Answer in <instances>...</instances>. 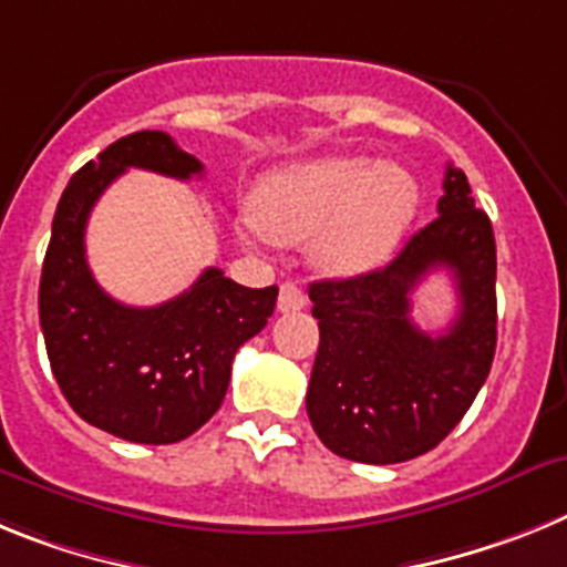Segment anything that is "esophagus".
I'll return each instance as SVG.
<instances>
[{"label": "esophagus", "mask_w": 567, "mask_h": 567, "mask_svg": "<svg viewBox=\"0 0 567 567\" xmlns=\"http://www.w3.org/2000/svg\"><path fill=\"white\" fill-rule=\"evenodd\" d=\"M308 297H305V290L299 288L297 282H285L279 288V299H277V308L282 313H293V311H302Z\"/></svg>", "instance_id": "34e87169"}]
</instances>
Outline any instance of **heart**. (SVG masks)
<instances>
[{
	"label": "heart",
	"mask_w": 567,
	"mask_h": 567,
	"mask_svg": "<svg viewBox=\"0 0 567 567\" xmlns=\"http://www.w3.org/2000/svg\"><path fill=\"white\" fill-rule=\"evenodd\" d=\"M420 208L411 171L368 156H319L262 182L254 223L270 243L311 239L313 262L351 277L385 262Z\"/></svg>",
	"instance_id": "1"
}]
</instances>
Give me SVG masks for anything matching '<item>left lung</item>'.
Masks as SVG:
<instances>
[{
  "label": "left lung",
  "mask_w": 567,
  "mask_h": 567,
  "mask_svg": "<svg viewBox=\"0 0 567 567\" xmlns=\"http://www.w3.org/2000/svg\"><path fill=\"white\" fill-rule=\"evenodd\" d=\"M440 216L385 268L308 288L319 351L308 416L337 456L393 465L427 454L460 425L496 351V243L467 176L447 165ZM455 277L461 311L440 338L410 319V293L431 269Z\"/></svg>",
  "instance_id": "1"
}]
</instances>
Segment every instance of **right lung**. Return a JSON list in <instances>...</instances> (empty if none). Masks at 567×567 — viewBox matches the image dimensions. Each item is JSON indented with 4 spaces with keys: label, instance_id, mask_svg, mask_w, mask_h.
<instances>
[{
    "label": "right lung",
    "instance_id": "obj_1",
    "mask_svg": "<svg viewBox=\"0 0 567 567\" xmlns=\"http://www.w3.org/2000/svg\"><path fill=\"white\" fill-rule=\"evenodd\" d=\"M127 167L174 179L202 174V162L162 131L122 136L79 167L53 214L39 324L53 377L82 420L120 440L171 445L219 411L236 351L268 324L279 288H245L208 268L156 308L107 297L87 268L85 228Z\"/></svg>",
    "mask_w": 567,
    "mask_h": 567
}]
</instances>
